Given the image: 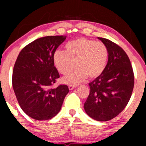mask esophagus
I'll return each instance as SVG.
<instances>
[{
  "mask_svg": "<svg viewBox=\"0 0 146 146\" xmlns=\"http://www.w3.org/2000/svg\"><path fill=\"white\" fill-rule=\"evenodd\" d=\"M75 87L76 86H73V85H69V86H68V88H69V90H73L74 89Z\"/></svg>",
  "mask_w": 146,
  "mask_h": 146,
  "instance_id": "1",
  "label": "esophagus"
}]
</instances>
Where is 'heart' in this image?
I'll use <instances>...</instances> for the list:
<instances>
[{"mask_svg": "<svg viewBox=\"0 0 146 146\" xmlns=\"http://www.w3.org/2000/svg\"><path fill=\"white\" fill-rule=\"evenodd\" d=\"M65 51L56 50L53 60L57 69L65 75L77 65L76 68L62 79L68 84H78L88 77L95 79L104 73L108 60L106 46L101 42L86 38H79L65 44Z\"/></svg>", "mask_w": 146, "mask_h": 146, "instance_id": "1", "label": "heart"}]
</instances>
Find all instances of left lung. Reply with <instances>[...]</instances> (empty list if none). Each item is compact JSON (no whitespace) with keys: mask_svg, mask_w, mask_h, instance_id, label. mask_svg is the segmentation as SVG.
I'll use <instances>...</instances> for the list:
<instances>
[{"mask_svg":"<svg viewBox=\"0 0 146 146\" xmlns=\"http://www.w3.org/2000/svg\"><path fill=\"white\" fill-rule=\"evenodd\" d=\"M98 39L108 48V63L104 73L89 83L90 93L84 108L92 119L106 121L117 116L128 104L134 73L128 56L119 46L106 38Z\"/></svg>","mask_w":146,"mask_h":146,"instance_id":"8db88e82","label":"left lung"}]
</instances>
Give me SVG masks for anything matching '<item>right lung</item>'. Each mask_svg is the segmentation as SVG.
Here are the masks:
<instances>
[{
  "label": "right lung",
  "instance_id": "1",
  "mask_svg": "<svg viewBox=\"0 0 146 146\" xmlns=\"http://www.w3.org/2000/svg\"><path fill=\"white\" fill-rule=\"evenodd\" d=\"M66 36H46L27 45L15 62L12 86L22 110L33 119H51L69 92L66 85L51 86L60 78L53 56Z\"/></svg>",
  "mask_w": 146,
  "mask_h": 146
}]
</instances>
